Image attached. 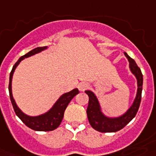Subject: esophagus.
I'll use <instances>...</instances> for the list:
<instances>
[{"label": "esophagus", "mask_w": 156, "mask_h": 156, "mask_svg": "<svg viewBox=\"0 0 156 156\" xmlns=\"http://www.w3.org/2000/svg\"><path fill=\"white\" fill-rule=\"evenodd\" d=\"M88 87H89V83H86V82H82V83H79V85H78V89H79L80 91H84Z\"/></svg>", "instance_id": "34e87169"}]
</instances>
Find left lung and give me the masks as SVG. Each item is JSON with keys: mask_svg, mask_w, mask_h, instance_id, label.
<instances>
[{"mask_svg": "<svg viewBox=\"0 0 156 156\" xmlns=\"http://www.w3.org/2000/svg\"><path fill=\"white\" fill-rule=\"evenodd\" d=\"M129 61V67L138 81V92L133 104L124 115L117 118H109L105 116L100 109V105L96 96L91 91H85L89 95V105L87 107V116L91 127L101 133H115L123 128L136 116L139 111L143 89V74L134 60L132 59L127 53H124Z\"/></svg>", "mask_w": 156, "mask_h": 156, "instance_id": "obj_1", "label": "left lung"}]
</instances>
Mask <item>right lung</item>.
I'll list each match as a JSON object with an SVG mask.
<instances>
[{
	"instance_id": "obj_1",
	"label": "right lung",
	"mask_w": 156,
	"mask_h": 156,
	"mask_svg": "<svg viewBox=\"0 0 156 156\" xmlns=\"http://www.w3.org/2000/svg\"><path fill=\"white\" fill-rule=\"evenodd\" d=\"M44 49H46V46H43V47H37L35 49L32 50L31 51L28 52L27 54L21 56L17 62L15 63V65L12 67V69L10 73V78H9V95L11 102L13 106L14 112L21 121L23 123L31 128L33 130L35 131H42V132H49L55 130V128L59 127V125L62 121L63 116H64V112L67 108V106L69 104V102L72 101V99L78 94V89H74L72 91L68 92L62 94V96L58 99V101L55 102V104L53 105L52 107L47 113H45L44 115H41L39 116H29L25 115L24 113L20 111V109L17 107V105L15 103V101L13 100V97L12 94V75H13L15 68L19 64L22 60H23L26 57H29L31 55H34L36 53H39L41 51H43Z\"/></svg>"
}]
</instances>
